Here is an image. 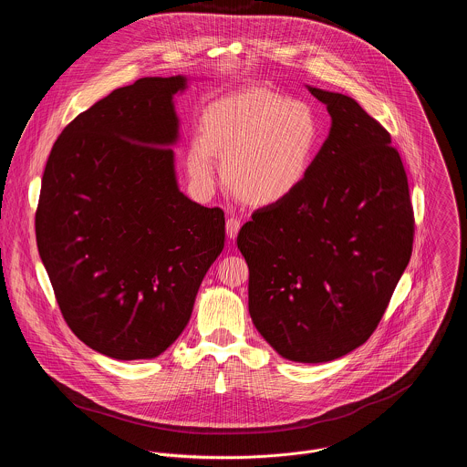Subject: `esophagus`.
Returning a JSON list of instances; mask_svg holds the SVG:
<instances>
[{
  "instance_id": "1",
  "label": "esophagus",
  "mask_w": 467,
  "mask_h": 467,
  "mask_svg": "<svg viewBox=\"0 0 467 467\" xmlns=\"http://www.w3.org/2000/svg\"><path fill=\"white\" fill-rule=\"evenodd\" d=\"M239 230H241V221H239L237 217H228V219H226V235H228L230 239H235L237 234H239Z\"/></svg>"
}]
</instances>
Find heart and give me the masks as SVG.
Instances as JSON below:
<instances>
[{"label":"heart","instance_id":"heart-1","mask_svg":"<svg viewBox=\"0 0 467 467\" xmlns=\"http://www.w3.org/2000/svg\"><path fill=\"white\" fill-rule=\"evenodd\" d=\"M318 143L320 122L307 102L265 89L235 93L206 109L202 133L187 149V171L201 194H210L224 171L239 198L273 206L306 183Z\"/></svg>","mask_w":467,"mask_h":467}]
</instances>
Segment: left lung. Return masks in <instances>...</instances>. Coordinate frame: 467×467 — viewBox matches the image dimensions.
<instances>
[{
  "instance_id": "1",
  "label": "left lung",
  "mask_w": 467,
  "mask_h": 467,
  "mask_svg": "<svg viewBox=\"0 0 467 467\" xmlns=\"http://www.w3.org/2000/svg\"><path fill=\"white\" fill-rule=\"evenodd\" d=\"M307 89L329 136L300 191L257 210L237 248L257 331L289 361L326 363L378 327L411 255L413 212L390 134L352 97Z\"/></svg>"
}]
</instances>
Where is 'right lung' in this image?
<instances>
[{
    "label": "right lung",
    "instance_id": "add662e5",
    "mask_svg": "<svg viewBox=\"0 0 467 467\" xmlns=\"http://www.w3.org/2000/svg\"><path fill=\"white\" fill-rule=\"evenodd\" d=\"M145 77L80 113L52 147L36 212L39 257L73 334L115 359H152L187 327L224 213L178 185L174 95Z\"/></svg>",
    "mask_w": 467,
    "mask_h": 467
}]
</instances>
